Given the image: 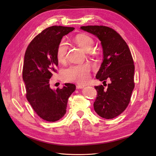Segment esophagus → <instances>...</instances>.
<instances>
[{
    "label": "esophagus",
    "mask_w": 156,
    "mask_h": 156,
    "mask_svg": "<svg viewBox=\"0 0 156 156\" xmlns=\"http://www.w3.org/2000/svg\"><path fill=\"white\" fill-rule=\"evenodd\" d=\"M85 87L84 85H81V84H78L76 85V88L77 89H82Z\"/></svg>",
    "instance_id": "34e87169"
}]
</instances>
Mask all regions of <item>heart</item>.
<instances>
[{"instance_id":"b5f03b06","label":"heart","mask_w":156,"mask_h":156,"mask_svg":"<svg viewBox=\"0 0 156 156\" xmlns=\"http://www.w3.org/2000/svg\"><path fill=\"white\" fill-rule=\"evenodd\" d=\"M74 41L85 52L92 51L94 47V40L92 37L85 34H80L74 38ZM68 49L67 42L62 40L57 48V58L59 62H63ZM91 67L88 63L73 65L65 69L62 73L63 80L65 82H74L83 83L90 78Z\"/></svg>"}]
</instances>
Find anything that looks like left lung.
<instances>
[{
    "label": "left lung",
    "instance_id": "obj_1",
    "mask_svg": "<svg viewBox=\"0 0 156 156\" xmlns=\"http://www.w3.org/2000/svg\"><path fill=\"white\" fill-rule=\"evenodd\" d=\"M80 29L93 34L101 42L103 61L96 78L106 83L95 86L97 97L94 109L104 119H113L121 114L130 101L134 89L133 58L128 44L113 29L104 26L81 27Z\"/></svg>",
    "mask_w": 156,
    "mask_h": 156
}]
</instances>
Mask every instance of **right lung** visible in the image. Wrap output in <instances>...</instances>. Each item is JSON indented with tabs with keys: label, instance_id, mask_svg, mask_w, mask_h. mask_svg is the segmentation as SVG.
<instances>
[{
	"label": "right lung",
	"instance_id": "right-lung-1",
	"mask_svg": "<svg viewBox=\"0 0 156 156\" xmlns=\"http://www.w3.org/2000/svg\"><path fill=\"white\" fill-rule=\"evenodd\" d=\"M74 29L62 26L44 29L35 37L25 52L23 79L27 98L38 116L48 122L57 121L64 116L68 98L76 89L75 85L66 83L62 89L53 90L49 83L58 65V44Z\"/></svg>",
	"mask_w": 156,
	"mask_h": 156
}]
</instances>
